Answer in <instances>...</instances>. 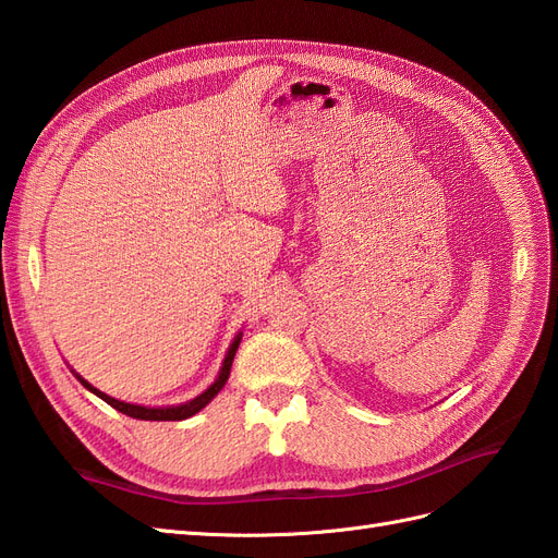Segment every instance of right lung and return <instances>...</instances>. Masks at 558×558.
<instances>
[{
  "label": "right lung",
  "instance_id": "1",
  "mask_svg": "<svg viewBox=\"0 0 558 558\" xmlns=\"http://www.w3.org/2000/svg\"><path fill=\"white\" fill-rule=\"evenodd\" d=\"M240 342H242V330H240L238 335H234V340L230 342V347H228V351H226V359H223V363H221V369H218L216 379H214L199 396H195L193 400H185V402H181V404H160V408H148V404L125 402V400H118V398L107 396L105 391H99V388H95L88 379H83V377L76 373V369H72V375H74L83 386H86L90 393H95L97 398H102L107 404H111L113 410L123 412V414H128V416H132V418H142V421H181V418H189V416L197 414L199 410H205L207 404H209L218 393H221V388L226 386V381H228V377H230V367H232L234 353H238Z\"/></svg>",
  "mask_w": 558,
  "mask_h": 558
}]
</instances>
